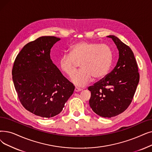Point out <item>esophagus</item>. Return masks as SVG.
Wrapping results in <instances>:
<instances>
[{
  "label": "esophagus",
  "instance_id": "esophagus-1",
  "mask_svg": "<svg viewBox=\"0 0 152 152\" xmlns=\"http://www.w3.org/2000/svg\"><path fill=\"white\" fill-rule=\"evenodd\" d=\"M82 90H83L82 89H81V88H77V87H76L75 89V92H80V91H82Z\"/></svg>",
  "mask_w": 152,
  "mask_h": 152
}]
</instances>
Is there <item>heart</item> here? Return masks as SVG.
<instances>
[{"label":"heart","mask_w":152,"mask_h":152,"mask_svg":"<svg viewBox=\"0 0 152 152\" xmlns=\"http://www.w3.org/2000/svg\"><path fill=\"white\" fill-rule=\"evenodd\" d=\"M59 61L61 70L68 76L74 73L80 62L82 68L72 76L71 81L77 86L86 85L92 78L101 80L107 76L113 60V51L109 45L94 42H80L69 48Z\"/></svg>","instance_id":"heart-1"}]
</instances>
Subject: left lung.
Here are the masks:
<instances>
[{
  "label": "left lung",
  "mask_w": 152,
  "mask_h": 152,
  "mask_svg": "<svg viewBox=\"0 0 152 152\" xmlns=\"http://www.w3.org/2000/svg\"><path fill=\"white\" fill-rule=\"evenodd\" d=\"M113 39L118 50L117 64L107 76L88 88L91 92L89 105L102 117L110 118L122 113L132 101L139 82L140 75L133 51L114 35Z\"/></svg>",
  "instance_id": "1"
}]
</instances>
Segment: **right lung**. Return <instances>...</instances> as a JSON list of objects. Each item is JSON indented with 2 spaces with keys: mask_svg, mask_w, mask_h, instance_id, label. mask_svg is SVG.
<instances>
[{
  "mask_svg": "<svg viewBox=\"0 0 152 152\" xmlns=\"http://www.w3.org/2000/svg\"><path fill=\"white\" fill-rule=\"evenodd\" d=\"M59 40L44 36L29 42L13 66L12 80L20 101L25 109L41 117L60 114L75 90L50 58L51 48Z\"/></svg>",
  "mask_w": 152,
  "mask_h": 152,
  "instance_id": "1",
  "label": "right lung"
}]
</instances>
